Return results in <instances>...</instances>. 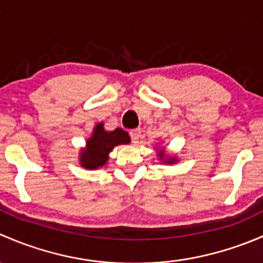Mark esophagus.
Returning a JSON list of instances; mask_svg holds the SVG:
<instances>
[{"mask_svg": "<svg viewBox=\"0 0 263 263\" xmlns=\"http://www.w3.org/2000/svg\"><path fill=\"white\" fill-rule=\"evenodd\" d=\"M129 136H131L132 142H134V144H137L140 140V137H141V129L140 128L131 129V131H129Z\"/></svg>", "mask_w": 263, "mask_h": 263, "instance_id": "esophagus-1", "label": "esophagus"}]
</instances>
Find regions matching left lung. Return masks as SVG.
<instances>
[{"label":"left lung","mask_w":263,"mask_h":263,"mask_svg":"<svg viewBox=\"0 0 263 263\" xmlns=\"http://www.w3.org/2000/svg\"><path fill=\"white\" fill-rule=\"evenodd\" d=\"M158 156L164 164H174V163H177V161H178V159H177V158H173V156L166 155V153L164 150H159L158 151Z\"/></svg>","instance_id":"1"}]
</instances>
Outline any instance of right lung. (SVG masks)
I'll list each match as a JSON object with an SVG mask.
<instances>
[{
  "mask_svg": "<svg viewBox=\"0 0 263 263\" xmlns=\"http://www.w3.org/2000/svg\"><path fill=\"white\" fill-rule=\"evenodd\" d=\"M129 135L122 128L105 131L104 123L100 122L92 129V135L87 139L86 146L80 153V164L85 169H98L105 165L109 153L118 145L129 144Z\"/></svg>",
  "mask_w": 263,
  "mask_h": 263,
  "instance_id": "1",
  "label": "right lung"
}]
</instances>
